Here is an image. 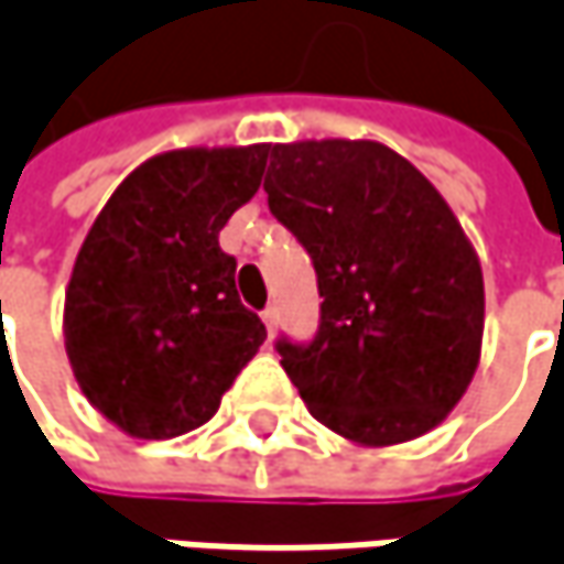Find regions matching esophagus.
Masks as SVG:
<instances>
[{"label": "esophagus", "instance_id": "1", "mask_svg": "<svg viewBox=\"0 0 564 564\" xmlns=\"http://www.w3.org/2000/svg\"><path fill=\"white\" fill-rule=\"evenodd\" d=\"M263 324H267L269 336H275V329H279V311H275V307H267V311H263Z\"/></svg>", "mask_w": 564, "mask_h": 564}]
</instances>
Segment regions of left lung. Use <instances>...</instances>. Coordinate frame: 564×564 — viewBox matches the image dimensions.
<instances>
[{
  "instance_id": "8db88e82",
  "label": "left lung",
  "mask_w": 564,
  "mask_h": 564,
  "mask_svg": "<svg viewBox=\"0 0 564 564\" xmlns=\"http://www.w3.org/2000/svg\"><path fill=\"white\" fill-rule=\"evenodd\" d=\"M269 212L307 250L321 304L311 343L275 339L311 415L355 444L432 432L479 365L486 292L460 221L380 142L267 145Z\"/></svg>"
}]
</instances>
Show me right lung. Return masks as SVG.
Instances as JSON below:
<instances>
[{
  "label": "right lung",
  "mask_w": 564,
  "mask_h": 564,
  "mask_svg": "<svg viewBox=\"0 0 564 564\" xmlns=\"http://www.w3.org/2000/svg\"><path fill=\"white\" fill-rule=\"evenodd\" d=\"M267 145L149 158L113 189L66 289V352L88 403L132 437L209 422L267 339L218 231L257 189Z\"/></svg>",
  "instance_id": "right-lung-1"
}]
</instances>
